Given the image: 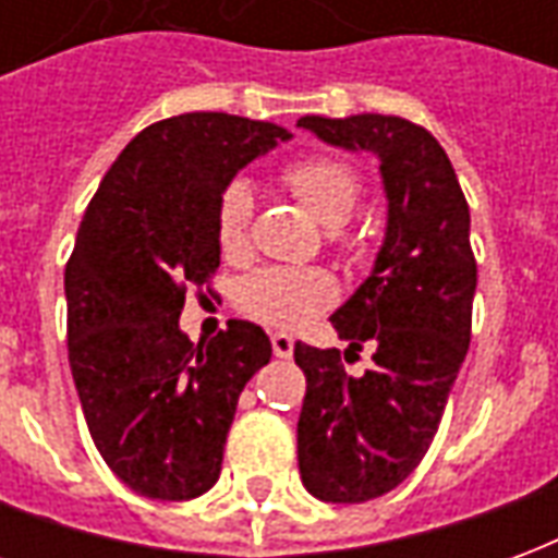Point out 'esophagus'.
<instances>
[{"label":"esophagus","mask_w":558,"mask_h":558,"mask_svg":"<svg viewBox=\"0 0 558 558\" xmlns=\"http://www.w3.org/2000/svg\"><path fill=\"white\" fill-rule=\"evenodd\" d=\"M271 350H275V355L278 359H290L292 350H295V340L290 338V335H271Z\"/></svg>","instance_id":"esophagus-1"}]
</instances>
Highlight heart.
<instances>
[{
	"label": "heart",
	"mask_w": 558,
	"mask_h": 558,
	"mask_svg": "<svg viewBox=\"0 0 558 558\" xmlns=\"http://www.w3.org/2000/svg\"><path fill=\"white\" fill-rule=\"evenodd\" d=\"M283 182L311 208L319 223L331 230L343 227L362 199V179L347 160L335 155H304L287 163ZM254 215V191L244 179H235L218 199V244L227 256H242ZM335 280L319 268L271 266L259 268L239 290L244 314L256 316L271 328H299L326 311L335 299Z\"/></svg>",
	"instance_id": "1"
}]
</instances>
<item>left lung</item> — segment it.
<instances>
[{
	"instance_id": "obj_1",
	"label": "left lung",
	"mask_w": 558,
	"mask_h": 558,
	"mask_svg": "<svg viewBox=\"0 0 558 558\" xmlns=\"http://www.w3.org/2000/svg\"><path fill=\"white\" fill-rule=\"evenodd\" d=\"M299 128L328 146L376 155L388 199L374 268L331 314L350 350L374 343V367L350 376L338 350L295 343V364L307 376L302 484L323 502H371L427 454L466 359L478 283L469 206L445 148L400 116H302Z\"/></svg>"
}]
</instances>
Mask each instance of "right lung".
I'll list each match as a JSON object with an SVG mask.
<instances>
[{
	"instance_id": "right-lung-1",
	"label": "right lung",
	"mask_w": 558,
	"mask_h": 558,
	"mask_svg": "<svg viewBox=\"0 0 558 558\" xmlns=\"http://www.w3.org/2000/svg\"><path fill=\"white\" fill-rule=\"evenodd\" d=\"M292 134L227 113L140 131L92 196L65 266L68 362L92 442L116 478L184 502L215 487L266 331L230 319L208 343L179 326L184 290L220 266V191Z\"/></svg>"
}]
</instances>
